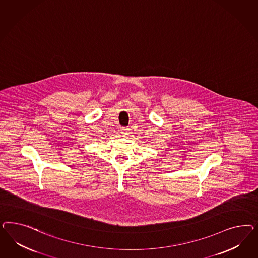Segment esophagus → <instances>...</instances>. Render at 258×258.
<instances>
[{"label": "esophagus", "instance_id": "1", "mask_svg": "<svg viewBox=\"0 0 258 258\" xmlns=\"http://www.w3.org/2000/svg\"><path fill=\"white\" fill-rule=\"evenodd\" d=\"M121 133L123 134V136H125V135H127V133H128V130L124 127V128L121 130Z\"/></svg>", "mask_w": 258, "mask_h": 258}]
</instances>
